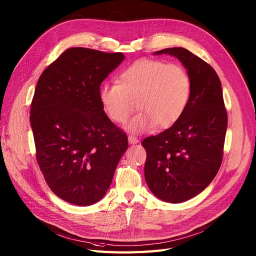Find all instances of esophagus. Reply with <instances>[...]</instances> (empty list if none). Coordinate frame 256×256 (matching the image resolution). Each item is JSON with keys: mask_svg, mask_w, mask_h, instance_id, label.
Returning <instances> with one entry per match:
<instances>
[{"mask_svg": "<svg viewBox=\"0 0 256 256\" xmlns=\"http://www.w3.org/2000/svg\"><path fill=\"white\" fill-rule=\"evenodd\" d=\"M128 142L130 143V144H136V143H138L139 142V139L137 138V137H135V136H128Z\"/></svg>", "mask_w": 256, "mask_h": 256, "instance_id": "34e87169", "label": "esophagus"}]
</instances>
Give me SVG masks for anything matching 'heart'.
<instances>
[{
	"instance_id": "1",
	"label": "heart",
	"mask_w": 256,
	"mask_h": 256,
	"mask_svg": "<svg viewBox=\"0 0 256 256\" xmlns=\"http://www.w3.org/2000/svg\"><path fill=\"white\" fill-rule=\"evenodd\" d=\"M192 96V78L178 63L144 59L119 74L118 83L100 87V100L104 114L124 124L136 109L141 111L128 126L132 132L169 128L184 115Z\"/></svg>"
}]
</instances>
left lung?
Returning <instances> with one entry per match:
<instances>
[{
  "label": "left lung",
  "instance_id": "1",
  "mask_svg": "<svg viewBox=\"0 0 256 256\" xmlns=\"http://www.w3.org/2000/svg\"><path fill=\"white\" fill-rule=\"evenodd\" d=\"M156 54L180 59L192 78V96L180 119L141 143L146 150L144 176L150 191L167 202L180 204L202 192L218 173L227 112L220 78L208 63L182 48Z\"/></svg>",
  "mask_w": 256,
  "mask_h": 256
}]
</instances>
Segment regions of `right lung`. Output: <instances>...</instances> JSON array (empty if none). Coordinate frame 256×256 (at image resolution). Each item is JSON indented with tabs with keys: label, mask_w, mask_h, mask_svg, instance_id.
I'll use <instances>...</instances> for the list:
<instances>
[{
	"label": "right lung",
	"mask_w": 256,
	"mask_h": 256,
	"mask_svg": "<svg viewBox=\"0 0 256 256\" xmlns=\"http://www.w3.org/2000/svg\"><path fill=\"white\" fill-rule=\"evenodd\" d=\"M121 52L70 48L40 76L30 121L36 160L50 189L76 206L100 201L128 148L126 134L104 114L102 80Z\"/></svg>",
	"instance_id": "obj_1"
}]
</instances>
